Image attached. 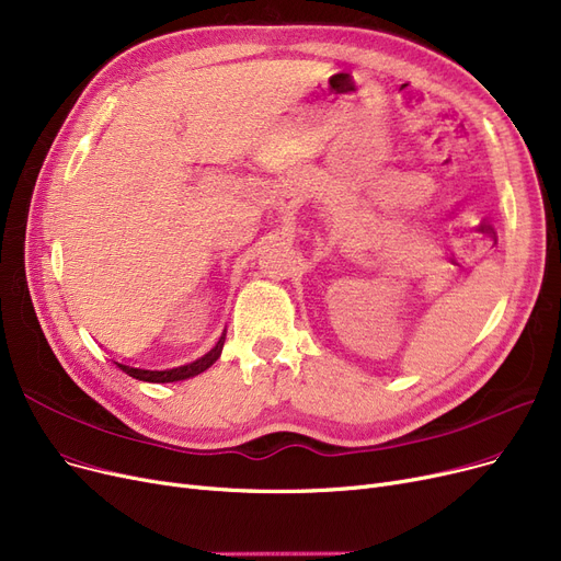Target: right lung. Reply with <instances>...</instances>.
I'll list each match as a JSON object with an SVG mask.
<instances>
[{
	"label": "right lung",
	"mask_w": 561,
	"mask_h": 561,
	"mask_svg": "<svg viewBox=\"0 0 561 561\" xmlns=\"http://www.w3.org/2000/svg\"><path fill=\"white\" fill-rule=\"evenodd\" d=\"M222 346H225V341L220 339L217 341V346L213 348V351H208L204 357H199V359H194V362H190V364H183V367H174V369H141V367H130V364H121V362H114L116 367L121 369V371H126L128 376H133V378H137V380H144V382H176V380H187V378H194V376H199L202 371H206L210 364L220 357V353H222Z\"/></svg>",
	"instance_id": "1"
}]
</instances>
